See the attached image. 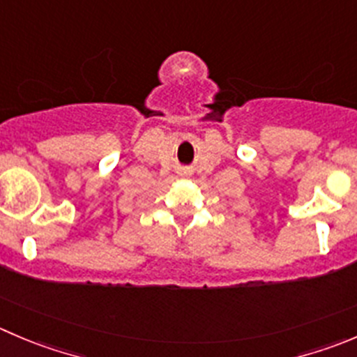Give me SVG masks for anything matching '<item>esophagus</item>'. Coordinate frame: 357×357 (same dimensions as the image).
I'll return each instance as SVG.
<instances>
[{"label": "esophagus", "instance_id": "34e87169", "mask_svg": "<svg viewBox=\"0 0 357 357\" xmlns=\"http://www.w3.org/2000/svg\"><path fill=\"white\" fill-rule=\"evenodd\" d=\"M188 169H181V171H179V174H188Z\"/></svg>", "mask_w": 357, "mask_h": 357}]
</instances>
